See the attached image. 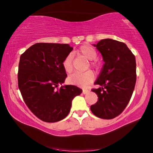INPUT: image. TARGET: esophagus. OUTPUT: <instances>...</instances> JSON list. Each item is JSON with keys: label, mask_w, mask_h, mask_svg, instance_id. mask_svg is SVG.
Wrapping results in <instances>:
<instances>
[{"label": "esophagus", "mask_w": 153, "mask_h": 153, "mask_svg": "<svg viewBox=\"0 0 153 153\" xmlns=\"http://www.w3.org/2000/svg\"><path fill=\"white\" fill-rule=\"evenodd\" d=\"M88 92H89V91L87 90V89H83V90H82V94H88Z\"/></svg>", "instance_id": "esophagus-1"}]
</instances>
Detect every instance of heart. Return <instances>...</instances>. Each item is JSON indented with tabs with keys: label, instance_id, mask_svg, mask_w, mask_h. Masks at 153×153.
I'll return each mask as SVG.
<instances>
[{
	"label": "heart",
	"instance_id": "obj_1",
	"mask_svg": "<svg viewBox=\"0 0 153 153\" xmlns=\"http://www.w3.org/2000/svg\"><path fill=\"white\" fill-rule=\"evenodd\" d=\"M78 54H81L84 57L88 60H94L91 62L93 67L97 66V63L94 59L97 57V52L93 47L89 45H84L80 47L77 51ZM73 55L72 53L68 54L64 59L62 62L63 68L67 73H71L73 71ZM94 78V75L91 71H88L83 73L75 72L73 74L69 75L68 78V82L71 85H78V86L85 87L93 81Z\"/></svg>",
	"mask_w": 153,
	"mask_h": 153
}]
</instances>
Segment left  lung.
<instances>
[{"instance_id":"8db88e82","label":"left lung","mask_w":153,"mask_h":153,"mask_svg":"<svg viewBox=\"0 0 153 153\" xmlns=\"http://www.w3.org/2000/svg\"><path fill=\"white\" fill-rule=\"evenodd\" d=\"M101 54L104 64L95 84L100 85L93 92L99 100L91 105L96 117L104 119L115 118L129 102L136 83L135 57L126 44L105 39L93 45Z\"/></svg>"}]
</instances>
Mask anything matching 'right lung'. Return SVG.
I'll use <instances>...</instances> for the list:
<instances>
[{
	"label": "right lung",
	"instance_id": "obj_1",
	"mask_svg": "<svg viewBox=\"0 0 153 153\" xmlns=\"http://www.w3.org/2000/svg\"><path fill=\"white\" fill-rule=\"evenodd\" d=\"M73 50L68 44L36 43L20 57L18 83L26 106L45 122H57L71 111L80 88L65 85L67 73L62 62ZM59 85L60 89L56 90Z\"/></svg>",
	"mask_w": 153,
	"mask_h": 153
}]
</instances>
